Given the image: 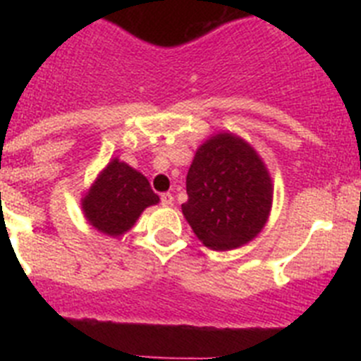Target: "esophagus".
Here are the masks:
<instances>
[{"label":"esophagus","instance_id":"obj_1","mask_svg":"<svg viewBox=\"0 0 361 361\" xmlns=\"http://www.w3.org/2000/svg\"><path fill=\"white\" fill-rule=\"evenodd\" d=\"M161 204L162 206H171V204H173V195H171V193H162Z\"/></svg>","mask_w":361,"mask_h":361}]
</instances>
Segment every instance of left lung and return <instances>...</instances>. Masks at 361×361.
I'll return each instance as SVG.
<instances>
[{
  "label": "left lung",
  "instance_id": "1",
  "mask_svg": "<svg viewBox=\"0 0 361 361\" xmlns=\"http://www.w3.org/2000/svg\"><path fill=\"white\" fill-rule=\"evenodd\" d=\"M183 213L199 240L216 251L253 240L273 202L269 171L251 145L216 133L197 149L186 177Z\"/></svg>",
  "mask_w": 361,
  "mask_h": 361
}]
</instances>
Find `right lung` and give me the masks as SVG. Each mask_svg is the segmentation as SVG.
Segmentation results:
<instances>
[{"instance_id":"obj_1","label":"right lung","mask_w":361,"mask_h":361,"mask_svg":"<svg viewBox=\"0 0 361 361\" xmlns=\"http://www.w3.org/2000/svg\"><path fill=\"white\" fill-rule=\"evenodd\" d=\"M157 202L159 195L153 193L145 175L119 159H111L82 197L81 206L86 220L97 231L119 237L133 228L148 206Z\"/></svg>"}]
</instances>
